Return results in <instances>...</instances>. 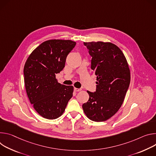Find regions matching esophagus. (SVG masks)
<instances>
[{"mask_svg":"<svg viewBox=\"0 0 156 156\" xmlns=\"http://www.w3.org/2000/svg\"><path fill=\"white\" fill-rule=\"evenodd\" d=\"M74 90L76 92H80V90H82L81 89H77V88H74Z\"/></svg>","mask_w":156,"mask_h":156,"instance_id":"1","label":"esophagus"}]
</instances>
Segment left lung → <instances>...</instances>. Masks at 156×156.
<instances>
[{
    "label": "left lung",
    "instance_id": "obj_1",
    "mask_svg": "<svg viewBox=\"0 0 156 156\" xmlns=\"http://www.w3.org/2000/svg\"><path fill=\"white\" fill-rule=\"evenodd\" d=\"M83 44L92 56L91 69L97 82L95 92L87 91L89 99L82 108L90 119L103 122L123 104L130 83L129 66L122 50L112 43L92 41Z\"/></svg>",
    "mask_w": 156,
    "mask_h": 156
}]
</instances>
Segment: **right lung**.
I'll list each match as a JSON object with an SVG mask.
<instances>
[{"instance_id":"1","label":"right lung","mask_w":156,"mask_h":156,"mask_svg":"<svg viewBox=\"0 0 156 156\" xmlns=\"http://www.w3.org/2000/svg\"><path fill=\"white\" fill-rule=\"evenodd\" d=\"M76 43L51 40L42 43L27 59L24 69L25 89L30 103L43 118L54 119L62 115L73 97V87L56 79L65 66L69 53Z\"/></svg>"}]
</instances>
